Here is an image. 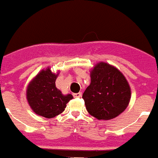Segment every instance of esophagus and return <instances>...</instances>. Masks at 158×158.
<instances>
[{
    "label": "esophagus",
    "instance_id": "esophagus-1",
    "mask_svg": "<svg viewBox=\"0 0 158 158\" xmlns=\"http://www.w3.org/2000/svg\"><path fill=\"white\" fill-rule=\"evenodd\" d=\"M81 95H82V93H74V94H73V97H74V98H81Z\"/></svg>",
    "mask_w": 158,
    "mask_h": 158
}]
</instances>
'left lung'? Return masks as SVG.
I'll use <instances>...</instances> for the list:
<instances>
[{
	"instance_id": "left-lung-1",
	"label": "left lung",
	"mask_w": 158,
	"mask_h": 158,
	"mask_svg": "<svg viewBox=\"0 0 158 158\" xmlns=\"http://www.w3.org/2000/svg\"><path fill=\"white\" fill-rule=\"evenodd\" d=\"M90 77V85L82 95L87 112L99 120L112 119L124 112L131 90L121 71L101 61L91 70Z\"/></svg>"
}]
</instances>
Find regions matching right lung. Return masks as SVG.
Listing matches in <instances>:
<instances>
[{"label":"right lung","mask_w":158,"mask_h":158,"mask_svg":"<svg viewBox=\"0 0 158 158\" xmlns=\"http://www.w3.org/2000/svg\"><path fill=\"white\" fill-rule=\"evenodd\" d=\"M59 71L54 73L50 68L43 69L28 83L26 92L27 103L36 114L51 118L61 114L66 103L73 98L71 94H62L55 86Z\"/></svg>","instance_id":"right-lung-1"}]
</instances>
